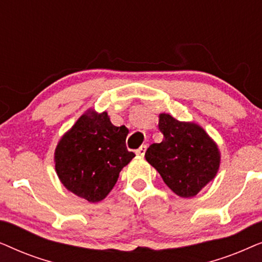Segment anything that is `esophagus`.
Returning <instances> with one entry per match:
<instances>
[{
	"label": "esophagus",
	"mask_w": 262,
	"mask_h": 262,
	"mask_svg": "<svg viewBox=\"0 0 262 262\" xmlns=\"http://www.w3.org/2000/svg\"><path fill=\"white\" fill-rule=\"evenodd\" d=\"M146 151V145H142L141 148L136 150V154H137L138 156H144V154Z\"/></svg>",
	"instance_id": "1"
}]
</instances>
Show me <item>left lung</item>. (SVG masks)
<instances>
[{"label":"left lung","mask_w":262,"mask_h":262,"mask_svg":"<svg viewBox=\"0 0 262 262\" xmlns=\"http://www.w3.org/2000/svg\"><path fill=\"white\" fill-rule=\"evenodd\" d=\"M159 128L163 141L149 146L146 161L175 194L196 195L220 169L217 144L199 125L179 121L167 113L160 114Z\"/></svg>","instance_id":"left-lung-1"}]
</instances>
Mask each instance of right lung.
I'll use <instances>...</instances> for the list:
<instances>
[{
    "label": "right lung",
    "instance_id": "1",
    "mask_svg": "<svg viewBox=\"0 0 262 262\" xmlns=\"http://www.w3.org/2000/svg\"><path fill=\"white\" fill-rule=\"evenodd\" d=\"M128 130L114 126L107 112L88 110L60 138L55 167L64 187L89 203L105 199L119 173L136 156L126 149Z\"/></svg>",
    "mask_w": 262,
    "mask_h": 262
}]
</instances>
